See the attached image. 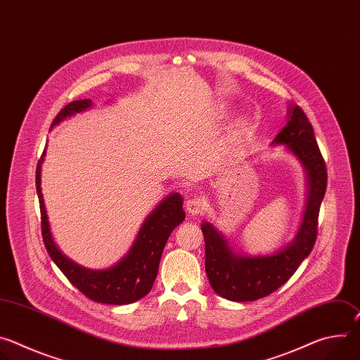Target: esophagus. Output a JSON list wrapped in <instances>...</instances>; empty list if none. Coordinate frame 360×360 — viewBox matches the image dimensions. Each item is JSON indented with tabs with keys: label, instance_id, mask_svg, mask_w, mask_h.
<instances>
[{
	"label": "esophagus",
	"instance_id": "obj_1",
	"mask_svg": "<svg viewBox=\"0 0 360 360\" xmlns=\"http://www.w3.org/2000/svg\"><path fill=\"white\" fill-rule=\"evenodd\" d=\"M185 208L191 215H198L205 208V199L202 196H196L192 199H188L185 203Z\"/></svg>",
	"mask_w": 360,
	"mask_h": 360
}]
</instances>
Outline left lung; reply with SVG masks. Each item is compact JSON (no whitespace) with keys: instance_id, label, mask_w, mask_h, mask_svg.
Listing matches in <instances>:
<instances>
[{"instance_id":"left-lung-1","label":"left lung","mask_w":360,"mask_h":360,"mask_svg":"<svg viewBox=\"0 0 360 360\" xmlns=\"http://www.w3.org/2000/svg\"><path fill=\"white\" fill-rule=\"evenodd\" d=\"M272 145L286 148L302 162L307 179L303 219L295 239L272 255L235 253L226 238L211 224L202 222L205 239V271L212 289L233 302H252L279 289L309 256L318 236V218L328 172L312 124L300 107L289 105V120Z\"/></svg>"}]
</instances>
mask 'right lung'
Here are the masks:
<instances>
[{"label":"right lung","mask_w":360,"mask_h":360,"mask_svg":"<svg viewBox=\"0 0 360 360\" xmlns=\"http://www.w3.org/2000/svg\"><path fill=\"white\" fill-rule=\"evenodd\" d=\"M91 107V99L70 102L54 118L53 127L64 121L67 117L82 112ZM44 155L45 150L37 164L35 186L39 199L42 239L51 259L79 292L94 302L128 304L148 295L157 278L165 243L171 232L185 219L182 196L179 193H171L158 203V207L148 215L142 224L132 248L118 264L108 269H88L68 259L58 249L53 235H51L41 192V164L44 161Z\"/></svg>","instance_id":"right-lung-1"}]
</instances>
